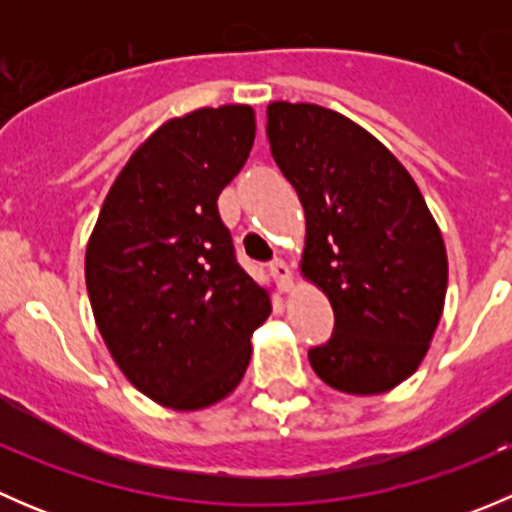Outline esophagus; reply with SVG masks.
I'll return each mask as SVG.
<instances>
[{
  "label": "esophagus",
  "instance_id": "esophagus-1",
  "mask_svg": "<svg viewBox=\"0 0 512 512\" xmlns=\"http://www.w3.org/2000/svg\"><path fill=\"white\" fill-rule=\"evenodd\" d=\"M270 272L275 275V280L280 282V287L285 289V292H289V289L294 287V280H292V270H289V265L285 260H275L270 265Z\"/></svg>",
  "mask_w": 512,
  "mask_h": 512
}]
</instances>
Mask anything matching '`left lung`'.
Instances as JSON below:
<instances>
[{
	"instance_id": "left-lung-1",
	"label": "left lung",
	"mask_w": 512,
	"mask_h": 512,
	"mask_svg": "<svg viewBox=\"0 0 512 512\" xmlns=\"http://www.w3.org/2000/svg\"><path fill=\"white\" fill-rule=\"evenodd\" d=\"M267 138L304 208L299 270L334 309L332 339L309 349V364L344 394L391 391L418 369L443 314L441 230L409 170L352 118L275 101Z\"/></svg>"
}]
</instances>
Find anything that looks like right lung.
<instances>
[{
  "mask_svg": "<svg viewBox=\"0 0 512 512\" xmlns=\"http://www.w3.org/2000/svg\"><path fill=\"white\" fill-rule=\"evenodd\" d=\"M255 143L250 106L170 118L128 158L86 245V289L118 369L173 411L237 389L270 292L235 260L218 195Z\"/></svg>",
  "mask_w": 512,
  "mask_h": 512,
  "instance_id": "right-lung-1",
  "label": "right lung"
}]
</instances>
